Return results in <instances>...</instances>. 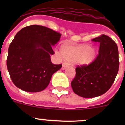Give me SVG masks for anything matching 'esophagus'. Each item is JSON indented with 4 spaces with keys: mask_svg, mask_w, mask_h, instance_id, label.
<instances>
[{
    "mask_svg": "<svg viewBox=\"0 0 125 125\" xmlns=\"http://www.w3.org/2000/svg\"><path fill=\"white\" fill-rule=\"evenodd\" d=\"M68 65L66 64H65V63H63V64H62V66L61 69H62V70H64V69H66V68H68Z\"/></svg>",
    "mask_w": 125,
    "mask_h": 125,
    "instance_id": "obj_1",
    "label": "esophagus"
}]
</instances>
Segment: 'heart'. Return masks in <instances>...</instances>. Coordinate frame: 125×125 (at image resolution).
Masks as SVG:
<instances>
[{"label": "heart", "mask_w": 125, "mask_h": 125, "mask_svg": "<svg viewBox=\"0 0 125 125\" xmlns=\"http://www.w3.org/2000/svg\"><path fill=\"white\" fill-rule=\"evenodd\" d=\"M61 54L68 61L79 66H88L96 58L97 50L86 44L71 45L64 43L61 46Z\"/></svg>", "instance_id": "obj_1"}]
</instances>
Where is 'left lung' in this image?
Instances as JSON below:
<instances>
[{"label": "left lung", "instance_id": "8db88e82", "mask_svg": "<svg viewBox=\"0 0 125 125\" xmlns=\"http://www.w3.org/2000/svg\"><path fill=\"white\" fill-rule=\"evenodd\" d=\"M92 41L100 43L99 54L91 64L78 66L71 83L74 92L83 98H94L105 93L119 69L118 49L114 41L104 34Z\"/></svg>", "mask_w": 125, "mask_h": 125}]
</instances>
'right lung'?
<instances>
[{
    "instance_id": "right-lung-1",
    "label": "right lung",
    "mask_w": 125,
    "mask_h": 125,
    "mask_svg": "<svg viewBox=\"0 0 125 125\" xmlns=\"http://www.w3.org/2000/svg\"><path fill=\"white\" fill-rule=\"evenodd\" d=\"M61 34L38 25L24 27L16 34L9 47L7 67L15 86L27 92H39L49 85L61 64H53L52 46Z\"/></svg>"
}]
</instances>
